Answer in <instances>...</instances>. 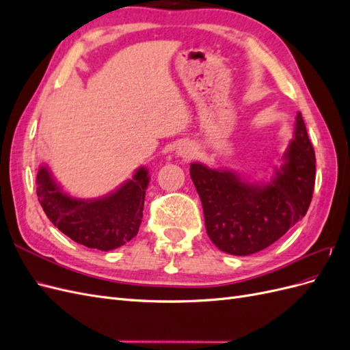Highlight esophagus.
I'll use <instances>...</instances> for the list:
<instances>
[{"label": "esophagus", "mask_w": 350, "mask_h": 350, "mask_svg": "<svg viewBox=\"0 0 350 350\" xmlns=\"http://www.w3.org/2000/svg\"><path fill=\"white\" fill-rule=\"evenodd\" d=\"M176 154L183 159H191L196 154V147L191 143H183L176 147Z\"/></svg>", "instance_id": "34e87169"}]
</instances>
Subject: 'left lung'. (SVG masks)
I'll list each match as a JSON object with an SVG mask.
<instances>
[{
  "label": "left lung",
  "instance_id": "8db88e82",
  "mask_svg": "<svg viewBox=\"0 0 350 350\" xmlns=\"http://www.w3.org/2000/svg\"><path fill=\"white\" fill-rule=\"evenodd\" d=\"M283 161L273 179L261 184L191 163L189 175L203 204L207 235L219 250L251 256L276 242L306 215L315 184V153L301 112Z\"/></svg>",
  "mask_w": 350,
  "mask_h": 350
}]
</instances>
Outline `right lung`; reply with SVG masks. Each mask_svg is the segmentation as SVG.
<instances>
[{"label": "right lung", "instance_id": "add662e5", "mask_svg": "<svg viewBox=\"0 0 350 350\" xmlns=\"http://www.w3.org/2000/svg\"><path fill=\"white\" fill-rule=\"evenodd\" d=\"M38 200L48 219L72 241L100 251L115 250L139 232L149 172L137 169L118 189L102 198H72L62 191L46 166L36 175Z\"/></svg>", "mask_w": 350, "mask_h": 350}]
</instances>
